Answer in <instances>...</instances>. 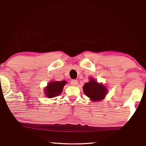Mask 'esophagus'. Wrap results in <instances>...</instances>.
<instances>
[{
    "instance_id": "obj_1",
    "label": "esophagus",
    "mask_w": 146,
    "mask_h": 146,
    "mask_svg": "<svg viewBox=\"0 0 146 146\" xmlns=\"http://www.w3.org/2000/svg\"><path fill=\"white\" fill-rule=\"evenodd\" d=\"M70 83H71V85L74 86H76L78 85V81L76 80H71Z\"/></svg>"
}]
</instances>
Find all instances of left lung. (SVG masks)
Here are the masks:
<instances>
[{
	"instance_id": "left-lung-1",
	"label": "left lung",
	"mask_w": 146,
	"mask_h": 146,
	"mask_svg": "<svg viewBox=\"0 0 146 146\" xmlns=\"http://www.w3.org/2000/svg\"><path fill=\"white\" fill-rule=\"evenodd\" d=\"M89 80L88 82L84 85V93L92 102L103 100L108 92L107 88L102 83L98 82L92 77L89 78Z\"/></svg>"
}]
</instances>
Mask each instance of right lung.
Listing matches in <instances>:
<instances>
[{
  "label": "right lung",
  "instance_id": "add662e5",
  "mask_svg": "<svg viewBox=\"0 0 146 146\" xmlns=\"http://www.w3.org/2000/svg\"><path fill=\"white\" fill-rule=\"evenodd\" d=\"M66 80L62 81H51L47 84V86L44 88L45 96L52 98L56 97L61 94L64 86L66 84Z\"/></svg>",
  "mask_w": 146,
  "mask_h": 146
}]
</instances>
